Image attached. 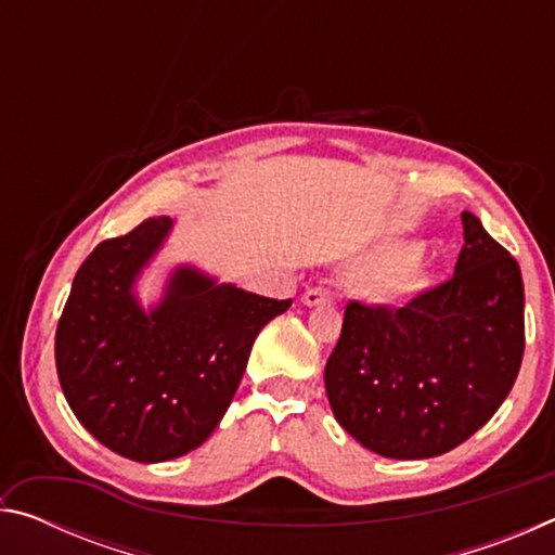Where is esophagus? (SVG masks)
<instances>
[{
	"label": "esophagus",
	"mask_w": 555,
	"mask_h": 555,
	"mask_svg": "<svg viewBox=\"0 0 555 555\" xmlns=\"http://www.w3.org/2000/svg\"><path fill=\"white\" fill-rule=\"evenodd\" d=\"M333 300V296H331V291H327L325 286H313V288H308L306 294H304V304L306 306H325V304H331Z\"/></svg>",
	"instance_id": "obj_1"
}]
</instances>
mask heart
I'll return each instance as SVG.
<instances>
[{
	"label": "heart",
	"instance_id": "b5f03b06",
	"mask_svg": "<svg viewBox=\"0 0 555 555\" xmlns=\"http://www.w3.org/2000/svg\"><path fill=\"white\" fill-rule=\"evenodd\" d=\"M418 244H389V247L377 249L362 267L364 274L372 276L364 284V294L377 304H401L411 298L426 284L424 276L411 271L418 264Z\"/></svg>",
	"mask_w": 555,
	"mask_h": 555
}]
</instances>
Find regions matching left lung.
I'll return each instance as SVG.
<instances>
[{
	"mask_svg": "<svg viewBox=\"0 0 555 555\" xmlns=\"http://www.w3.org/2000/svg\"><path fill=\"white\" fill-rule=\"evenodd\" d=\"M455 274L406 306L345 308L325 364L337 424L372 453L424 460L480 430L512 391L524 357L516 259L463 212Z\"/></svg>",
	"mask_w": 555,
	"mask_h": 555,
	"instance_id": "8db88e82",
	"label": "left lung"
}]
</instances>
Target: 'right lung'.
<instances>
[{
  "label": "right lung",
  "instance_id": "1",
  "mask_svg": "<svg viewBox=\"0 0 555 555\" xmlns=\"http://www.w3.org/2000/svg\"><path fill=\"white\" fill-rule=\"evenodd\" d=\"M171 230L162 215L98 244L55 331V370L75 418L137 463L181 457L210 438L259 331L291 306L181 264L144 308L137 281Z\"/></svg>",
  "mask_w": 555,
  "mask_h": 555
}]
</instances>
